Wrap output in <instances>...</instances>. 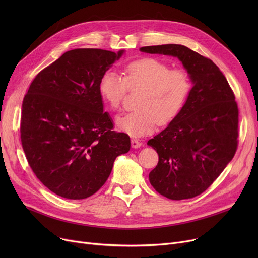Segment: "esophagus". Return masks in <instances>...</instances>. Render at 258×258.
Returning a JSON list of instances; mask_svg holds the SVG:
<instances>
[{
  "instance_id": "obj_1",
  "label": "esophagus",
  "mask_w": 258,
  "mask_h": 258,
  "mask_svg": "<svg viewBox=\"0 0 258 258\" xmlns=\"http://www.w3.org/2000/svg\"><path fill=\"white\" fill-rule=\"evenodd\" d=\"M131 143H132V147L133 148H139L140 146H142V142H140L137 139H132Z\"/></svg>"
}]
</instances>
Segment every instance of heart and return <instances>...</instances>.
<instances>
[{"mask_svg": "<svg viewBox=\"0 0 258 258\" xmlns=\"http://www.w3.org/2000/svg\"><path fill=\"white\" fill-rule=\"evenodd\" d=\"M143 89L139 95L138 110L118 117L119 130L132 137L152 134L157 124L166 125L177 118L191 91L187 72L170 67L154 57H143L126 63L123 77L114 71L102 74L98 91L112 111H118L127 90Z\"/></svg>", "mask_w": 258, "mask_h": 258, "instance_id": "1", "label": "heart"}]
</instances>
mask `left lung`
Listing matches in <instances>:
<instances>
[{"label": "left lung", "instance_id": "left-lung-1", "mask_svg": "<svg viewBox=\"0 0 258 258\" xmlns=\"http://www.w3.org/2000/svg\"><path fill=\"white\" fill-rule=\"evenodd\" d=\"M178 57L192 83L180 115L147 142L159 155L150 182L170 200L195 198L218 179L235 155L238 108L224 74L211 59L183 45L140 48Z\"/></svg>", "mask_w": 258, "mask_h": 258}]
</instances>
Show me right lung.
I'll use <instances>...</instances> for the list:
<instances>
[{
  "mask_svg": "<svg viewBox=\"0 0 258 258\" xmlns=\"http://www.w3.org/2000/svg\"><path fill=\"white\" fill-rule=\"evenodd\" d=\"M123 53L68 51L35 76L25 95L23 150L37 179L59 197H91L107 180L115 159L130 151V137L112 130L98 91L102 74Z\"/></svg>",
  "mask_w": 258,
  "mask_h": 258,
  "instance_id": "1",
  "label": "right lung"
}]
</instances>
